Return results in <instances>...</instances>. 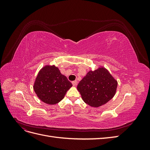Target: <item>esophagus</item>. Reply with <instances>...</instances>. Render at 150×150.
Segmentation results:
<instances>
[{
  "label": "esophagus",
  "mask_w": 150,
  "mask_h": 150,
  "mask_svg": "<svg viewBox=\"0 0 150 150\" xmlns=\"http://www.w3.org/2000/svg\"><path fill=\"white\" fill-rule=\"evenodd\" d=\"M72 84L74 86H77V84H78V83H77L76 81H74L72 82Z\"/></svg>",
  "instance_id": "esophagus-1"
}]
</instances>
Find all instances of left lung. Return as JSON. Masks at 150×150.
Instances as JSON below:
<instances>
[{
    "label": "left lung",
    "mask_w": 150,
    "mask_h": 150,
    "mask_svg": "<svg viewBox=\"0 0 150 150\" xmlns=\"http://www.w3.org/2000/svg\"><path fill=\"white\" fill-rule=\"evenodd\" d=\"M117 81L105 68L90 71L79 83L77 89L83 100L92 107L101 106L115 96Z\"/></svg>",
    "instance_id": "obj_1"
}]
</instances>
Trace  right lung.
Wrapping results in <instances>:
<instances>
[{"label": "right lung", "instance_id": "add662e5", "mask_svg": "<svg viewBox=\"0 0 150 150\" xmlns=\"http://www.w3.org/2000/svg\"><path fill=\"white\" fill-rule=\"evenodd\" d=\"M72 86L57 67L47 66L39 72L34 89L42 101L48 104H55L64 98Z\"/></svg>", "mask_w": 150, "mask_h": 150}]
</instances>
